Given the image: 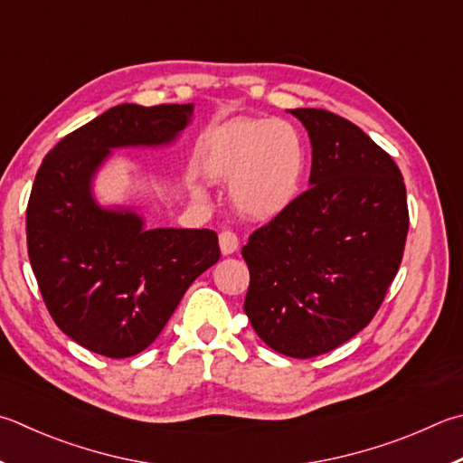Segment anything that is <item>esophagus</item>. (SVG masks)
<instances>
[{"instance_id":"obj_1","label":"esophagus","mask_w":463,"mask_h":463,"mask_svg":"<svg viewBox=\"0 0 463 463\" xmlns=\"http://www.w3.org/2000/svg\"><path fill=\"white\" fill-rule=\"evenodd\" d=\"M218 242H221V250L222 255H231L239 249V237L237 232H232L231 229H224L221 234H218Z\"/></svg>"}]
</instances>
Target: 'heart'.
Instances as JSON below:
<instances>
[{"instance_id": "obj_1", "label": "heart", "mask_w": 463, "mask_h": 463, "mask_svg": "<svg viewBox=\"0 0 463 463\" xmlns=\"http://www.w3.org/2000/svg\"><path fill=\"white\" fill-rule=\"evenodd\" d=\"M210 175L234 186L241 210L271 218L298 196L306 170L299 133L285 121H241L216 137Z\"/></svg>"}]
</instances>
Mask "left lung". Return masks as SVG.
<instances>
[{
  "label": "left lung",
  "instance_id": "8db88e82",
  "mask_svg": "<svg viewBox=\"0 0 463 463\" xmlns=\"http://www.w3.org/2000/svg\"><path fill=\"white\" fill-rule=\"evenodd\" d=\"M312 141L309 188L250 234L245 314L269 348L314 358L371 324L397 275L407 190L386 151L344 117L293 109Z\"/></svg>",
  "mask_w": 463,
  "mask_h": 463
}]
</instances>
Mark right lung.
I'll use <instances>...</instances> for the list:
<instances>
[{
	"label": "right lung",
	"mask_w": 463,
	"mask_h": 463,
	"mask_svg": "<svg viewBox=\"0 0 463 463\" xmlns=\"http://www.w3.org/2000/svg\"><path fill=\"white\" fill-rule=\"evenodd\" d=\"M190 113L192 105H117L58 141L33 180L26 237L42 299L56 326L97 354L146 350L192 281L221 259L214 231H146L137 214L90 198L109 149L167 144Z\"/></svg>",
	"instance_id": "add662e5"
}]
</instances>
